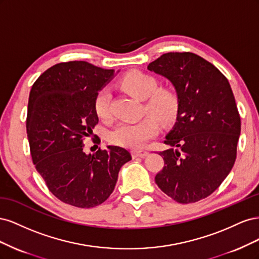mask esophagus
Returning <instances> with one entry per match:
<instances>
[{
	"label": "esophagus",
	"instance_id": "obj_1",
	"mask_svg": "<svg viewBox=\"0 0 259 259\" xmlns=\"http://www.w3.org/2000/svg\"><path fill=\"white\" fill-rule=\"evenodd\" d=\"M149 152L145 150H134L132 152L133 158H145V156H147Z\"/></svg>",
	"mask_w": 259,
	"mask_h": 259
}]
</instances>
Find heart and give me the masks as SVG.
I'll use <instances>...</instances> for the list:
<instances>
[{
	"mask_svg": "<svg viewBox=\"0 0 259 259\" xmlns=\"http://www.w3.org/2000/svg\"><path fill=\"white\" fill-rule=\"evenodd\" d=\"M158 80L153 75L142 71H133L123 77L121 86L139 99H147L145 108L147 112L153 114L163 124L173 122L178 111L177 95L170 90L158 89ZM111 91L108 88L101 89L96 95V114L100 119L106 120L110 116ZM160 124L152 116H147L137 122H123L115 126L108 135L109 142L125 147L142 148L149 139L159 133Z\"/></svg>",
	"mask_w": 259,
	"mask_h": 259,
	"instance_id": "obj_1",
	"label": "heart"
}]
</instances>
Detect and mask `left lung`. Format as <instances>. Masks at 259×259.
<instances>
[{
	"mask_svg": "<svg viewBox=\"0 0 259 259\" xmlns=\"http://www.w3.org/2000/svg\"><path fill=\"white\" fill-rule=\"evenodd\" d=\"M148 70L166 77L178 98L155 183L178 203L198 202L221 186L237 158L241 119L230 84L214 65L189 52L163 54Z\"/></svg>",
	"mask_w": 259,
	"mask_h": 259,
	"instance_id": "1",
	"label": "left lung"
}]
</instances>
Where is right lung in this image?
<instances>
[{
    "mask_svg": "<svg viewBox=\"0 0 259 259\" xmlns=\"http://www.w3.org/2000/svg\"><path fill=\"white\" fill-rule=\"evenodd\" d=\"M113 76L114 70L86 61L60 62L38 76L30 91L27 135L33 164L55 197L72 206L105 202L121 167L132 160L116 146L93 154L83 150L84 137L98 123L97 93Z\"/></svg>",
    "mask_w": 259,
    "mask_h": 259,
    "instance_id": "right-lung-1",
    "label": "right lung"
}]
</instances>
